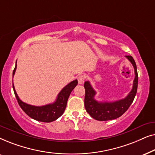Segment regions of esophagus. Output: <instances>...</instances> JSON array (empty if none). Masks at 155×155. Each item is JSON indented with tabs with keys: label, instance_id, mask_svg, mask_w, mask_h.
I'll return each instance as SVG.
<instances>
[{
	"label": "esophagus",
	"instance_id": "obj_1",
	"mask_svg": "<svg viewBox=\"0 0 155 155\" xmlns=\"http://www.w3.org/2000/svg\"><path fill=\"white\" fill-rule=\"evenodd\" d=\"M84 80H85V76L83 75H80L78 77V83L79 84H83Z\"/></svg>",
	"mask_w": 155,
	"mask_h": 155
}]
</instances>
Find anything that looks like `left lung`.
<instances>
[{
    "label": "left lung",
    "mask_w": 155,
    "mask_h": 155,
    "mask_svg": "<svg viewBox=\"0 0 155 155\" xmlns=\"http://www.w3.org/2000/svg\"><path fill=\"white\" fill-rule=\"evenodd\" d=\"M127 58L132 63L135 71V79L133 80L132 90L128 96L120 100L113 102H99L95 100L94 96L96 92L89 81H86L84 84L85 89V97H84V107L87 113L93 118L97 120H109L116 119L122 116L126 112L131 104L133 103L137 92L138 75H137V66L134 59L131 56H126Z\"/></svg>",
    "instance_id": "8db88e82"
}]
</instances>
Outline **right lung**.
Wrapping results in <instances>:
<instances>
[{"label": "right lung", "mask_w": 155, "mask_h": 155, "mask_svg": "<svg viewBox=\"0 0 155 155\" xmlns=\"http://www.w3.org/2000/svg\"><path fill=\"white\" fill-rule=\"evenodd\" d=\"M16 68L17 62L15 69L13 70L12 76H14L15 75ZM77 84V80H75L70 82L59 92L56 100L54 103L41 106V107H36V106L29 105L23 102L19 98L18 95L17 94L13 84H12V87H13L15 95L19 105H20L21 109L25 111V114H27L29 117L36 120H38V121L49 123L56 120L57 118H58L63 114L65 108H66L67 101L70 94H71V92Z\"/></svg>", "instance_id": "obj_1"}]
</instances>
